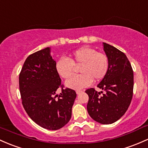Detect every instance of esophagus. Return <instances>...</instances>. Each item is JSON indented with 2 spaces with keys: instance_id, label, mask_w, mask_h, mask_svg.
Masks as SVG:
<instances>
[{
  "instance_id": "34e87169",
  "label": "esophagus",
  "mask_w": 148,
  "mask_h": 148,
  "mask_svg": "<svg viewBox=\"0 0 148 148\" xmlns=\"http://www.w3.org/2000/svg\"><path fill=\"white\" fill-rule=\"evenodd\" d=\"M82 92H83L82 90H77V91H76V94H77V95H79V94H80Z\"/></svg>"
}]
</instances>
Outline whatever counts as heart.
I'll use <instances>...</instances> for the list:
<instances>
[{"label": "heart", "mask_w": 148, "mask_h": 148, "mask_svg": "<svg viewBox=\"0 0 148 148\" xmlns=\"http://www.w3.org/2000/svg\"><path fill=\"white\" fill-rule=\"evenodd\" d=\"M74 65L81 66L79 71L82 74L68 79L66 85L78 90L90 86L93 80L99 81L105 77L109 69V59L105 53L83 47L74 51L70 58L62 57L58 59L56 70L62 78L68 79L73 73Z\"/></svg>", "instance_id": "obj_1"}]
</instances>
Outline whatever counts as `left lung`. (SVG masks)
<instances>
[{
	"label": "left lung",
	"instance_id": "1",
	"mask_svg": "<svg viewBox=\"0 0 148 148\" xmlns=\"http://www.w3.org/2000/svg\"><path fill=\"white\" fill-rule=\"evenodd\" d=\"M103 44L109 59V69L97 87L106 93L101 96L95 88L87 89V109L95 121L111 124L118 121L129 107L133 92V71L124 53L106 43Z\"/></svg>",
	"mask_w": 148,
	"mask_h": 148
}]
</instances>
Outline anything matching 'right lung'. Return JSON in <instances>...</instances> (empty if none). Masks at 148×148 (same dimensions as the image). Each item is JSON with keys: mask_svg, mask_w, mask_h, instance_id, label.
Segmentation results:
<instances>
[{"mask_svg": "<svg viewBox=\"0 0 148 148\" xmlns=\"http://www.w3.org/2000/svg\"><path fill=\"white\" fill-rule=\"evenodd\" d=\"M19 87L24 109L36 124L56 131L68 123L77 95L61 83L49 47L27 58L19 75ZM58 88L62 92L54 97Z\"/></svg>", "mask_w": 148, "mask_h": 148, "instance_id": "1", "label": "right lung"}]
</instances>
